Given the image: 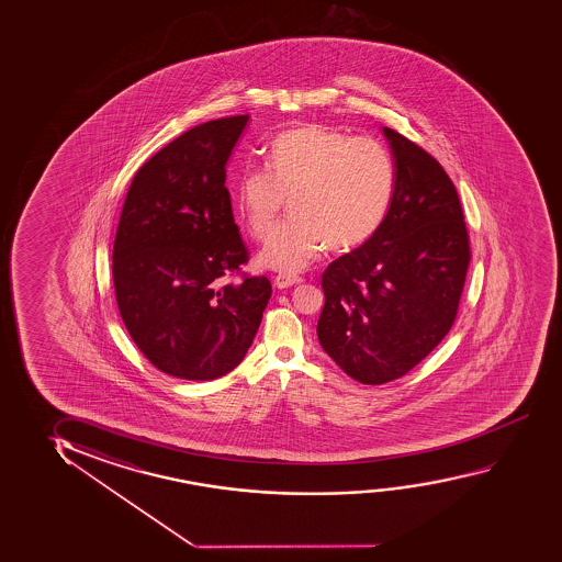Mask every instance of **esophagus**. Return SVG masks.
I'll return each instance as SVG.
<instances>
[{
    "instance_id": "obj_1",
    "label": "esophagus",
    "mask_w": 562,
    "mask_h": 562,
    "mask_svg": "<svg viewBox=\"0 0 562 562\" xmlns=\"http://www.w3.org/2000/svg\"><path fill=\"white\" fill-rule=\"evenodd\" d=\"M273 283L278 289H289V286H294V284L302 283V278H291V276H278V278L273 279Z\"/></svg>"
}]
</instances>
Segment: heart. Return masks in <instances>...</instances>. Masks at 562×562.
<instances>
[{
  "label": "heart",
  "instance_id": "1",
  "mask_svg": "<svg viewBox=\"0 0 562 562\" xmlns=\"http://www.w3.org/2000/svg\"><path fill=\"white\" fill-rule=\"evenodd\" d=\"M268 166L243 170L233 206L237 222L263 237L289 199L291 220L256 255L258 266L284 276L306 270L327 243L350 250L371 239L396 189L394 158L382 143L317 124L279 135Z\"/></svg>",
  "mask_w": 562,
  "mask_h": 562
}]
</instances>
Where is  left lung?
Wrapping results in <instances>:
<instances>
[{
	"label": "left lung",
	"instance_id": "obj_1",
	"mask_svg": "<svg viewBox=\"0 0 562 562\" xmlns=\"http://www.w3.org/2000/svg\"><path fill=\"white\" fill-rule=\"evenodd\" d=\"M396 189L371 239L323 273L317 338L348 376L384 384L440 345L471 260L456 186L427 150L382 127Z\"/></svg>",
	"mask_w": 562,
	"mask_h": 562
}]
</instances>
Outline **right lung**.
Wrapping results in <instances>:
<instances>
[{
	"label": "right lung",
	"instance_id": "obj_1",
	"mask_svg": "<svg viewBox=\"0 0 562 562\" xmlns=\"http://www.w3.org/2000/svg\"><path fill=\"white\" fill-rule=\"evenodd\" d=\"M250 116L204 122L158 150L127 189L113 248L122 322L143 356L186 381L239 366L271 296L247 262L225 168Z\"/></svg>",
	"mask_w": 562,
	"mask_h": 562
}]
</instances>
